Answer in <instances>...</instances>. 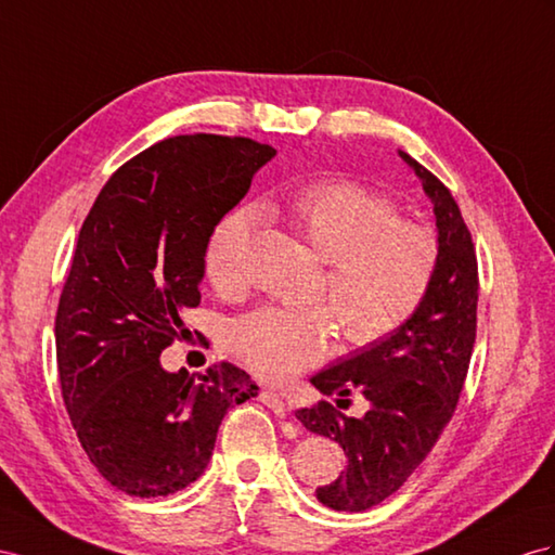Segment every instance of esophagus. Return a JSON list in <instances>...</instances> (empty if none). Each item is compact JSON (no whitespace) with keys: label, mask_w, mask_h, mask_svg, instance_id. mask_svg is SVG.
Instances as JSON below:
<instances>
[{"label":"esophagus","mask_w":555,"mask_h":555,"mask_svg":"<svg viewBox=\"0 0 555 555\" xmlns=\"http://www.w3.org/2000/svg\"><path fill=\"white\" fill-rule=\"evenodd\" d=\"M260 401H262L267 408H272L279 417H286L288 408H286V403H283V399H281V396H279L276 391L262 389V391H260Z\"/></svg>","instance_id":"34e87169"}]
</instances>
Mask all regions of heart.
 <instances>
[{
    "mask_svg": "<svg viewBox=\"0 0 555 555\" xmlns=\"http://www.w3.org/2000/svg\"><path fill=\"white\" fill-rule=\"evenodd\" d=\"M281 216L325 262L319 295L328 305L262 307L238 319L230 349L253 375L286 382L328 353L337 325L351 347H373L403 331L426 302L438 272L429 227L401 218L387 196L347 178L305 184ZM253 212L234 210L212 227L206 279L222 297L246 291Z\"/></svg>",
    "mask_w": 555,
    "mask_h": 555,
    "instance_id": "b5f03b06",
    "label": "heart"
}]
</instances>
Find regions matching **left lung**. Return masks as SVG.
Here are the masks:
<instances>
[{
  "mask_svg": "<svg viewBox=\"0 0 555 555\" xmlns=\"http://www.w3.org/2000/svg\"><path fill=\"white\" fill-rule=\"evenodd\" d=\"M434 202L438 272L422 309L403 331L311 377L321 393L348 404L351 390L372 403L361 420L319 401L297 410L309 431L328 436L347 454L345 472L317 490L335 511H365L385 502L431 452L457 408L476 343L478 260L472 232L450 190L401 152Z\"/></svg>",
  "mask_w": 555,
  "mask_h": 555,
  "instance_id": "1",
  "label": "left lung"
}]
</instances>
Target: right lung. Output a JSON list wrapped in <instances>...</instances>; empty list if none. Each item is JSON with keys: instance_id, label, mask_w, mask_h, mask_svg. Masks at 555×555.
<instances>
[{"instance_id": "right-lung-1", "label": "right lung", "mask_w": 555, "mask_h": 555, "mask_svg": "<svg viewBox=\"0 0 555 555\" xmlns=\"http://www.w3.org/2000/svg\"><path fill=\"white\" fill-rule=\"evenodd\" d=\"M276 154L250 138H166L119 166L81 224L55 314L61 391L91 464L131 496L204 474L227 410L258 396L232 363L202 379L159 357L202 302L208 236ZM196 333V331H194Z\"/></svg>"}]
</instances>
